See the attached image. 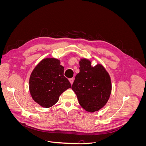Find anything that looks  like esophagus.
Returning a JSON list of instances; mask_svg holds the SVG:
<instances>
[{
	"mask_svg": "<svg viewBox=\"0 0 146 146\" xmlns=\"http://www.w3.org/2000/svg\"><path fill=\"white\" fill-rule=\"evenodd\" d=\"M69 80L70 84H71V85H72V83L74 82V78H70L69 79Z\"/></svg>",
	"mask_w": 146,
	"mask_h": 146,
	"instance_id": "34e87169",
	"label": "esophagus"
}]
</instances>
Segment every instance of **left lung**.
<instances>
[{"label": "left lung", "mask_w": 146, "mask_h": 146, "mask_svg": "<svg viewBox=\"0 0 146 146\" xmlns=\"http://www.w3.org/2000/svg\"><path fill=\"white\" fill-rule=\"evenodd\" d=\"M72 90L79 104L88 112L98 111L107 104L111 92V83L107 70L101 64L91 66V61L82 59Z\"/></svg>", "instance_id": "8db88e82"}]
</instances>
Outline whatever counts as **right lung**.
Listing matches in <instances>:
<instances>
[{
    "label": "right lung",
    "mask_w": 146,
    "mask_h": 146,
    "mask_svg": "<svg viewBox=\"0 0 146 146\" xmlns=\"http://www.w3.org/2000/svg\"><path fill=\"white\" fill-rule=\"evenodd\" d=\"M71 85L64 76V67L55 58H45L31 74L29 90L33 99L44 108H49Z\"/></svg>",
    "instance_id": "add662e5"
}]
</instances>
